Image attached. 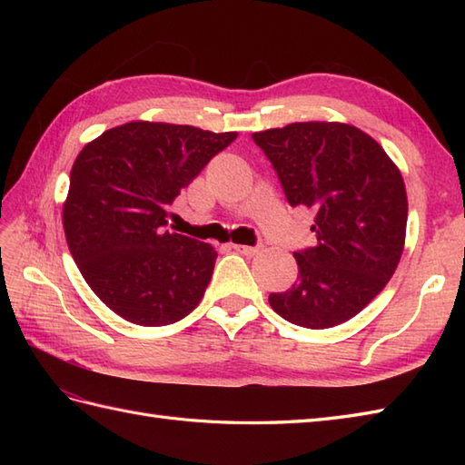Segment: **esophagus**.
Instances as JSON below:
<instances>
[{
  "mask_svg": "<svg viewBox=\"0 0 465 465\" xmlns=\"http://www.w3.org/2000/svg\"><path fill=\"white\" fill-rule=\"evenodd\" d=\"M233 250L245 255V258H253V255H258L263 250V245H233Z\"/></svg>",
  "mask_w": 465,
  "mask_h": 465,
  "instance_id": "34e87169",
  "label": "esophagus"
}]
</instances>
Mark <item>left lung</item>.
<instances>
[{"label": "left lung", "mask_w": 465, "mask_h": 465, "mask_svg": "<svg viewBox=\"0 0 465 465\" xmlns=\"http://www.w3.org/2000/svg\"><path fill=\"white\" fill-rule=\"evenodd\" d=\"M252 137L290 205L315 212L318 245L293 253L298 282L270 293L272 310L310 330L348 322L400 263L408 223L400 170L373 137L348 124L302 122Z\"/></svg>", "instance_id": "left-lung-1"}]
</instances>
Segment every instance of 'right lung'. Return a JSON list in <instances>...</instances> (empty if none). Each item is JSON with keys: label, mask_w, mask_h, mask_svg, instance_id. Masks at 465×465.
I'll list each match as a JSON object with an SVG mask.
<instances>
[{"label": "right lung", "mask_w": 465, "mask_h": 465, "mask_svg": "<svg viewBox=\"0 0 465 465\" xmlns=\"http://www.w3.org/2000/svg\"><path fill=\"white\" fill-rule=\"evenodd\" d=\"M235 137L130 122L75 157L64 203L67 248L94 293L124 320L170 325L202 302L217 253L167 232V207Z\"/></svg>", "instance_id": "right-lung-1"}]
</instances>
